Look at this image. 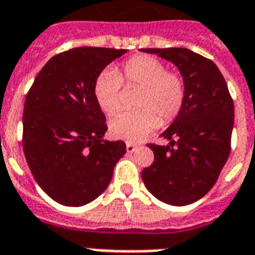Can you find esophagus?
Masks as SVG:
<instances>
[{
    "label": "esophagus",
    "instance_id": "esophagus-1",
    "mask_svg": "<svg viewBox=\"0 0 255 255\" xmlns=\"http://www.w3.org/2000/svg\"><path fill=\"white\" fill-rule=\"evenodd\" d=\"M137 150V145H134V143H126V152L128 153H133Z\"/></svg>",
    "mask_w": 255,
    "mask_h": 255
}]
</instances>
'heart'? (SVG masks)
I'll return each mask as SVG.
<instances>
[{"mask_svg": "<svg viewBox=\"0 0 255 255\" xmlns=\"http://www.w3.org/2000/svg\"><path fill=\"white\" fill-rule=\"evenodd\" d=\"M141 86L135 98L134 112H122L109 122L110 134L128 142H139L161 122L166 125L181 112L185 99L183 78L171 71L158 59L149 55H135L121 68H106L95 79L94 98L106 116L120 107L121 84Z\"/></svg>", "mask_w": 255, "mask_h": 255, "instance_id": "obj_1", "label": "heart"}]
</instances>
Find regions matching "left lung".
<instances>
[{
  "mask_svg": "<svg viewBox=\"0 0 255 255\" xmlns=\"http://www.w3.org/2000/svg\"><path fill=\"white\" fill-rule=\"evenodd\" d=\"M179 68L184 105L161 137L168 145L149 143L154 161L142 171L153 196L171 206H187L214 187L230 154L234 103L215 63L187 48H145Z\"/></svg>",
  "mask_w": 255,
  "mask_h": 255,
  "instance_id": "obj_1",
  "label": "left lung"
}]
</instances>
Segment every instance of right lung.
Wrapping results in <instances>:
<instances>
[{"instance_id":"add662e5","label":"right lung","mask_w":255,"mask_h":255,"mask_svg":"<svg viewBox=\"0 0 255 255\" xmlns=\"http://www.w3.org/2000/svg\"><path fill=\"white\" fill-rule=\"evenodd\" d=\"M126 49L79 47L51 57L26 94L22 148L37 184L55 202L80 207L110 184L126 153L107 141L106 117L94 98L97 76Z\"/></svg>"}]
</instances>
